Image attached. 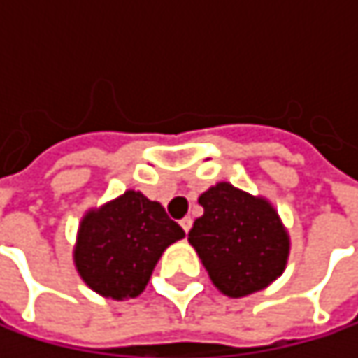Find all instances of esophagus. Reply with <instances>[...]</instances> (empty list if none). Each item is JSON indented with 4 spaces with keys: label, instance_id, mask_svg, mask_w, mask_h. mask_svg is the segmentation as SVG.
I'll use <instances>...</instances> for the list:
<instances>
[{
    "label": "esophagus",
    "instance_id": "esophagus-1",
    "mask_svg": "<svg viewBox=\"0 0 358 358\" xmlns=\"http://www.w3.org/2000/svg\"><path fill=\"white\" fill-rule=\"evenodd\" d=\"M180 226H182V230L188 234V230L192 228V220H190V217H184V220H180Z\"/></svg>",
    "mask_w": 358,
    "mask_h": 358
}]
</instances>
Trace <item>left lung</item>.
<instances>
[{
    "label": "left lung",
    "instance_id": "left-lung-1",
    "mask_svg": "<svg viewBox=\"0 0 358 358\" xmlns=\"http://www.w3.org/2000/svg\"><path fill=\"white\" fill-rule=\"evenodd\" d=\"M199 203L203 215L194 220L188 243L222 294L249 296L284 273L290 236L265 196L217 182L199 196Z\"/></svg>",
    "mask_w": 358,
    "mask_h": 358
}]
</instances>
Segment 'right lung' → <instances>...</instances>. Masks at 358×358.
<instances>
[{
	"instance_id": "obj_1",
	"label": "right lung",
	"mask_w": 358,
	"mask_h": 358,
	"mask_svg": "<svg viewBox=\"0 0 358 358\" xmlns=\"http://www.w3.org/2000/svg\"><path fill=\"white\" fill-rule=\"evenodd\" d=\"M180 238L184 230L162 203L141 190H126L83 215L74 267L93 292L111 301L134 299L149 284L164 250Z\"/></svg>"
}]
</instances>
